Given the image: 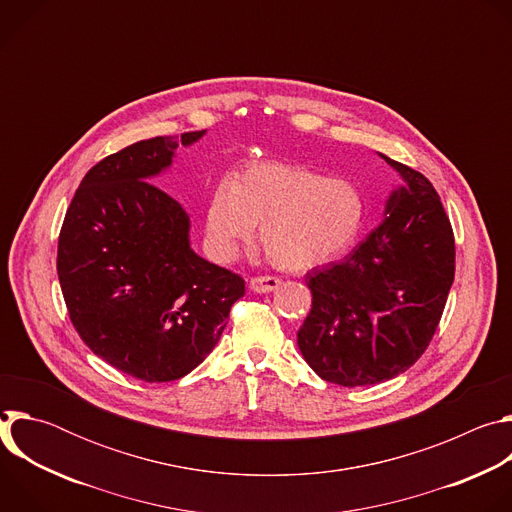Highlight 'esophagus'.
I'll return each mask as SVG.
<instances>
[{
	"instance_id": "34e87169",
	"label": "esophagus",
	"mask_w": 512,
	"mask_h": 512,
	"mask_svg": "<svg viewBox=\"0 0 512 512\" xmlns=\"http://www.w3.org/2000/svg\"><path fill=\"white\" fill-rule=\"evenodd\" d=\"M279 283L281 281L277 277H273V275H257V277L249 279V287L253 291H257V294H269V291L279 287Z\"/></svg>"
}]
</instances>
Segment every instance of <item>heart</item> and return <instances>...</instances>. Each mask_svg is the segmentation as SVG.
<instances>
[{"label":"heart","mask_w":512,"mask_h":512,"mask_svg":"<svg viewBox=\"0 0 512 512\" xmlns=\"http://www.w3.org/2000/svg\"><path fill=\"white\" fill-rule=\"evenodd\" d=\"M367 200L356 184L294 162L247 164L218 182L206 204V237L218 259L253 239L285 271H308L344 255L360 237Z\"/></svg>","instance_id":"b5f03b06"}]
</instances>
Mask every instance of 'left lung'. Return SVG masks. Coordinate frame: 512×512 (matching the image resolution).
I'll return each mask as SVG.
<instances>
[{"instance_id":"8db88e82","label":"left lung","mask_w":512,"mask_h":512,"mask_svg":"<svg viewBox=\"0 0 512 512\" xmlns=\"http://www.w3.org/2000/svg\"><path fill=\"white\" fill-rule=\"evenodd\" d=\"M403 182L383 223L344 261L308 273L312 310L298 346L328 383L362 387L405 373L442 320L456 269L450 218L431 182L381 154Z\"/></svg>"}]
</instances>
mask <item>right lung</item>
Masks as SVG:
<instances>
[{
	"instance_id": "1",
	"label": "right lung",
	"mask_w": 512,
	"mask_h": 512,
	"mask_svg": "<svg viewBox=\"0 0 512 512\" xmlns=\"http://www.w3.org/2000/svg\"><path fill=\"white\" fill-rule=\"evenodd\" d=\"M204 135L152 137L107 156L83 178L58 237L56 271L72 326L117 371L182 379L221 338L241 275L190 247L186 210L150 180L178 145Z\"/></svg>"
}]
</instances>
